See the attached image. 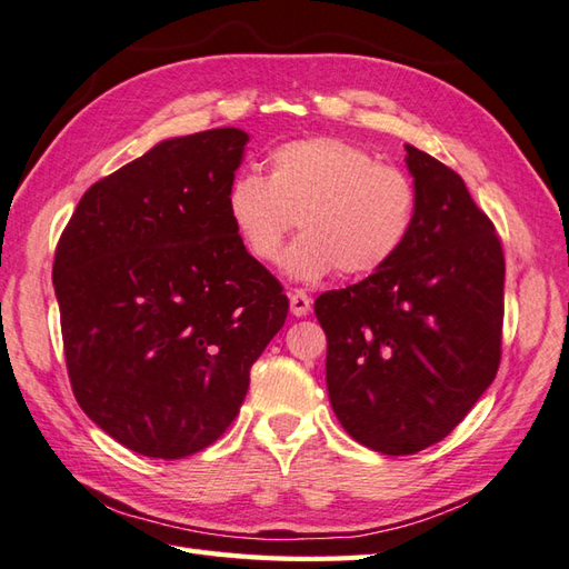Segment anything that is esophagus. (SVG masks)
<instances>
[{
	"label": "esophagus",
	"instance_id": "esophagus-1",
	"mask_svg": "<svg viewBox=\"0 0 569 569\" xmlns=\"http://www.w3.org/2000/svg\"><path fill=\"white\" fill-rule=\"evenodd\" d=\"M289 309H292L295 317H307L311 309V299L305 289H292V292H289Z\"/></svg>",
	"mask_w": 569,
	"mask_h": 569
}]
</instances>
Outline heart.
I'll list each match as a JSON object with an SVG mask.
<instances>
[{
    "instance_id": "obj_1",
    "label": "heart",
    "mask_w": 569,
    "mask_h": 569,
    "mask_svg": "<svg viewBox=\"0 0 569 569\" xmlns=\"http://www.w3.org/2000/svg\"><path fill=\"white\" fill-rule=\"evenodd\" d=\"M226 217L252 260L277 264L289 233L287 270L299 280L340 272L377 274L399 258L419 217V189L407 170L377 162L338 136L277 146L268 178L241 172L226 189Z\"/></svg>"
}]
</instances>
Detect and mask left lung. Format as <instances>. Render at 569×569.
I'll list each match as a JSON object with an SVG mask.
<instances>
[{
    "label": "left lung",
    "instance_id": "left-lung-1",
    "mask_svg": "<svg viewBox=\"0 0 569 569\" xmlns=\"http://www.w3.org/2000/svg\"><path fill=\"white\" fill-rule=\"evenodd\" d=\"M419 217L399 258L313 301L328 399L365 448L413 456L456 428L495 382L503 250L460 174L407 146Z\"/></svg>",
    "mask_w": 569,
    "mask_h": 569
}]
</instances>
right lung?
Masks as SVG:
<instances>
[{"instance_id":"right-lung-1","label":"right lung","mask_w":569,"mask_h":569,"mask_svg":"<svg viewBox=\"0 0 569 569\" xmlns=\"http://www.w3.org/2000/svg\"><path fill=\"white\" fill-rule=\"evenodd\" d=\"M248 133L162 141L82 194L53 284L72 395L133 452L180 460L241 411L250 368L289 311L226 217Z\"/></svg>"}]
</instances>
